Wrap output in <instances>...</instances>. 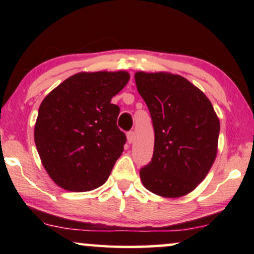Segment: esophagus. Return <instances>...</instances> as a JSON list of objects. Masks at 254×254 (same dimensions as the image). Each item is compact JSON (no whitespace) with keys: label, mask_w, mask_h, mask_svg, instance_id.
Listing matches in <instances>:
<instances>
[{"label":"esophagus","mask_w":254,"mask_h":254,"mask_svg":"<svg viewBox=\"0 0 254 254\" xmlns=\"http://www.w3.org/2000/svg\"><path fill=\"white\" fill-rule=\"evenodd\" d=\"M134 137H135V133L133 130H129L127 133V141H128V143H133V141H134Z\"/></svg>","instance_id":"1"}]
</instances>
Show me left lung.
<instances>
[{
	"label": "left lung",
	"instance_id": "left-lung-1",
	"mask_svg": "<svg viewBox=\"0 0 254 254\" xmlns=\"http://www.w3.org/2000/svg\"><path fill=\"white\" fill-rule=\"evenodd\" d=\"M135 83L155 131L154 155L140 170L142 184L164 197L186 195L216 158L220 120L206 95L183 76L137 71Z\"/></svg>",
	"mask_w": 254,
	"mask_h": 254
}]
</instances>
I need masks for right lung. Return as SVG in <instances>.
Returning <instances> with one entry per match:
<instances>
[{"label":"right lung","instance_id":"add662e5","mask_svg":"<svg viewBox=\"0 0 254 254\" xmlns=\"http://www.w3.org/2000/svg\"><path fill=\"white\" fill-rule=\"evenodd\" d=\"M129 81L127 71L78 72L40 104L34 141L53 182L71 192L102 186L124 151L117 126L120 109L111 103Z\"/></svg>","mask_w":254,"mask_h":254}]
</instances>
